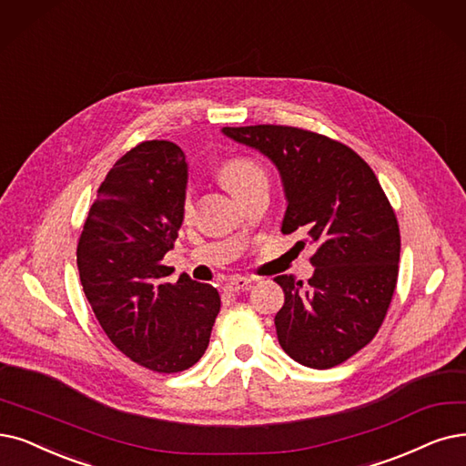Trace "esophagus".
<instances>
[{"mask_svg":"<svg viewBox=\"0 0 466 466\" xmlns=\"http://www.w3.org/2000/svg\"><path fill=\"white\" fill-rule=\"evenodd\" d=\"M250 283H252L250 279L235 275V277H231L229 281L226 283V290H229V292H238V290H245V289H248V287H250Z\"/></svg>","mask_w":466,"mask_h":466,"instance_id":"1","label":"esophagus"}]
</instances>
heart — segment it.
I'll return each instance as SVG.
<instances>
[{"label": "heart", "instance_id": "heart-1", "mask_svg": "<svg viewBox=\"0 0 466 466\" xmlns=\"http://www.w3.org/2000/svg\"><path fill=\"white\" fill-rule=\"evenodd\" d=\"M219 176H221V181L226 183V187L235 195L238 193L240 189H245L248 183L256 181V179H262L266 177L262 168L259 166L248 158H233V160H228L226 164L221 166L219 170ZM185 212L191 210V195L185 197V204H183Z\"/></svg>", "mask_w": 466, "mask_h": 466}]
</instances>
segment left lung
Masks as SVG:
<instances>
[{
    "instance_id": "left-lung-1",
    "label": "left lung",
    "mask_w": 466,
    "mask_h": 466,
    "mask_svg": "<svg viewBox=\"0 0 466 466\" xmlns=\"http://www.w3.org/2000/svg\"><path fill=\"white\" fill-rule=\"evenodd\" d=\"M256 148L281 176L287 198L281 231L302 229L318 247L308 283L275 277L285 304L277 339L311 369H330L375 339L398 281L400 228L369 164L350 147L290 126L223 127Z\"/></svg>"
}]
</instances>
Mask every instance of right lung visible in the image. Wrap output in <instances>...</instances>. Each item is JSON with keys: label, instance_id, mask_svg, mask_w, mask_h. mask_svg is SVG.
Listing matches in <instances>:
<instances>
[{"label": "right lung", "instance_id": "obj_1", "mask_svg": "<svg viewBox=\"0 0 466 466\" xmlns=\"http://www.w3.org/2000/svg\"><path fill=\"white\" fill-rule=\"evenodd\" d=\"M189 166L172 141H143L101 183L76 250L93 313L124 356L157 370L193 367L219 311L212 285L183 273L166 283L164 254L183 221Z\"/></svg>", "mask_w": 466, "mask_h": 466}]
</instances>
